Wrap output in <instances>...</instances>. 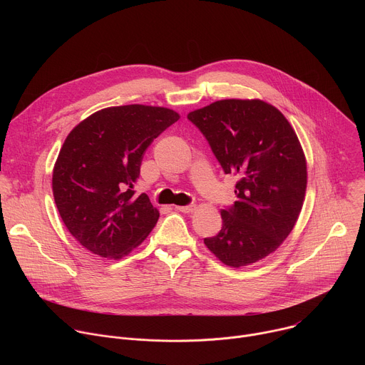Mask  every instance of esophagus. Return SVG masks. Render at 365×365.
Wrapping results in <instances>:
<instances>
[{"mask_svg": "<svg viewBox=\"0 0 365 365\" xmlns=\"http://www.w3.org/2000/svg\"><path fill=\"white\" fill-rule=\"evenodd\" d=\"M176 210L180 211V212H185V214H190L196 210L195 205H186V206H176Z\"/></svg>", "mask_w": 365, "mask_h": 365, "instance_id": "obj_1", "label": "esophagus"}]
</instances>
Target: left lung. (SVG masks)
Segmentation results:
<instances>
[{
  "mask_svg": "<svg viewBox=\"0 0 365 365\" xmlns=\"http://www.w3.org/2000/svg\"><path fill=\"white\" fill-rule=\"evenodd\" d=\"M187 118L210 143L227 175L240 178L237 200L221 211L222 230L205 245L230 267H244L274 252L302 211L307 168L286 117L262 99H222Z\"/></svg>",
  "mask_w": 365,
  "mask_h": 365,
  "instance_id": "obj_1",
  "label": "left lung"
}]
</instances>
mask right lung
<instances>
[{
    "label": "right lung",
    "mask_w": 365,
    "mask_h": 365,
    "mask_svg": "<svg viewBox=\"0 0 365 365\" xmlns=\"http://www.w3.org/2000/svg\"><path fill=\"white\" fill-rule=\"evenodd\" d=\"M180 115L169 108L110 107L66 137L51 187L68 231L88 251L120 259L138 247L160 217L145 193L134 196L147 147Z\"/></svg>",
    "instance_id": "add662e5"
}]
</instances>
